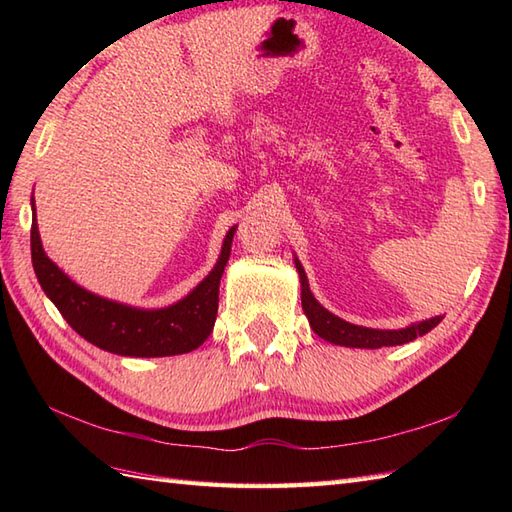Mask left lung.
I'll use <instances>...</instances> for the list:
<instances>
[{
    "label": "left lung",
    "mask_w": 512,
    "mask_h": 512,
    "mask_svg": "<svg viewBox=\"0 0 512 512\" xmlns=\"http://www.w3.org/2000/svg\"><path fill=\"white\" fill-rule=\"evenodd\" d=\"M295 266L299 270V279H301V306L310 321V328L317 332L321 339L330 341L334 345L365 347V350H378V347H387V345H402L418 339L422 334H427L442 321V317H433L420 323H411L402 330H374V328H363V325L347 323L336 317V314H332L330 310H325L321 303L314 299L308 286L306 270H303L297 257H295Z\"/></svg>",
    "instance_id": "8db88e82"
}]
</instances>
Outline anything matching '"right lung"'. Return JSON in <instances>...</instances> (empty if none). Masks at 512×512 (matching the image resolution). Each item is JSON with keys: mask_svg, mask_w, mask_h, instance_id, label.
Instances as JSON below:
<instances>
[{"mask_svg": "<svg viewBox=\"0 0 512 512\" xmlns=\"http://www.w3.org/2000/svg\"><path fill=\"white\" fill-rule=\"evenodd\" d=\"M35 211V206H32ZM235 226L226 233L213 270L187 297L160 310H140L88 292L63 273L41 246L37 217L30 228L32 268L43 292L85 341L118 356L156 358L187 354L213 332L220 301V279L231 257Z\"/></svg>", "mask_w": 512, "mask_h": 512, "instance_id": "obj_1", "label": "right lung"}]
</instances>
